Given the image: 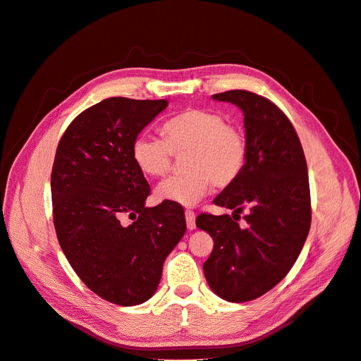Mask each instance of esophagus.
Here are the masks:
<instances>
[{"label": "esophagus", "mask_w": 361, "mask_h": 361, "mask_svg": "<svg viewBox=\"0 0 361 361\" xmlns=\"http://www.w3.org/2000/svg\"><path fill=\"white\" fill-rule=\"evenodd\" d=\"M185 218H187V226L190 231L195 228V214L192 211H185Z\"/></svg>", "instance_id": "obj_1"}]
</instances>
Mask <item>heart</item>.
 <instances>
[{"label": "heart", "mask_w": 361, "mask_h": 361, "mask_svg": "<svg viewBox=\"0 0 361 361\" xmlns=\"http://www.w3.org/2000/svg\"><path fill=\"white\" fill-rule=\"evenodd\" d=\"M161 130L164 140L140 134L130 147L135 167L152 179L166 176L173 155H185L182 170L187 173L158 185L155 197L159 202L194 206L211 191L212 185L226 188L244 170L245 138L221 114L191 108L169 118Z\"/></svg>", "instance_id": "b5f03b06"}]
</instances>
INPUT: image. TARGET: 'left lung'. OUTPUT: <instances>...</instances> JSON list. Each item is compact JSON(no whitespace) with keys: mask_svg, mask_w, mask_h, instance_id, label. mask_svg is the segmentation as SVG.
<instances>
[{"mask_svg":"<svg viewBox=\"0 0 361 361\" xmlns=\"http://www.w3.org/2000/svg\"><path fill=\"white\" fill-rule=\"evenodd\" d=\"M244 114L247 159L239 178L214 199L243 212L245 227L231 215L200 214L195 226L214 239L203 271L218 297L244 302L280 283L298 259L310 231L307 162L300 138L279 106L247 90L214 94Z\"/></svg>","mask_w":361,"mask_h":361,"instance_id":"obj_1","label":"left lung"}]
</instances>
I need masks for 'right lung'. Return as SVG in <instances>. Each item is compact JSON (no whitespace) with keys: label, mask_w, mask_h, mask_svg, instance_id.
<instances>
[{"label":"right lung","mask_w":361,"mask_h":361,"mask_svg":"<svg viewBox=\"0 0 361 361\" xmlns=\"http://www.w3.org/2000/svg\"><path fill=\"white\" fill-rule=\"evenodd\" d=\"M169 102L108 97L63 134L54 159V226L71 267L101 298L137 305L157 292L162 265L187 231L178 203L147 207L150 187L133 141ZM128 214L135 221L123 224Z\"/></svg>","instance_id":"obj_1"}]
</instances>
